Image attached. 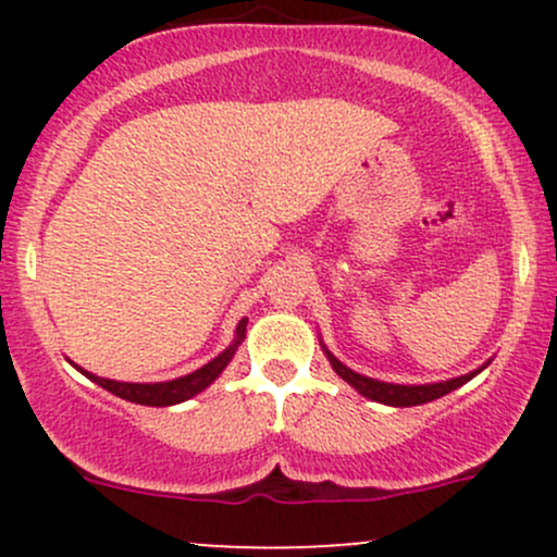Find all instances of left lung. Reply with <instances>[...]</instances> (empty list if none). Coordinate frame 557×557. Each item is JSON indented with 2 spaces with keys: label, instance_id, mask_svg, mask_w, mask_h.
<instances>
[{
  "label": "left lung",
  "instance_id": "obj_1",
  "mask_svg": "<svg viewBox=\"0 0 557 557\" xmlns=\"http://www.w3.org/2000/svg\"><path fill=\"white\" fill-rule=\"evenodd\" d=\"M327 359L332 363V369H335V372L341 374L350 387L359 389L363 398L385 403V406H421V403L437 400V398H443V395L453 393L456 387L466 385L471 376L479 374V369H476V372L456 376V380L437 382V385H389V382H376V380H369V376H363V374H356L354 369H348L345 363L337 361L330 350H327Z\"/></svg>",
  "mask_w": 557,
  "mask_h": 557
}]
</instances>
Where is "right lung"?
I'll return each mask as SVG.
<instances>
[{
    "instance_id": "obj_1",
    "label": "right lung",
    "mask_w": 557,
    "mask_h": 557,
    "mask_svg": "<svg viewBox=\"0 0 557 557\" xmlns=\"http://www.w3.org/2000/svg\"><path fill=\"white\" fill-rule=\"evenodd\" d=\"M246 322H248V319H240L238 337H235V343L230 345L227 350H222V354L216 356V359H212L209 363H203V367L196 369V372H190V374H185V376H177V380L154 382V385H136V382L101 380V376L83 372V369H81V372L86 374L91 382H96V385L110 389L112 395H117V398H123V400L140 403V406H175V403H183V400L194 398V395L201 393L203 387L212 385L216 376L222 374V369L227 367L230 359H233L235 348H238V343L243 341V335H246Z\"/></svg>"
}]
</instances>
